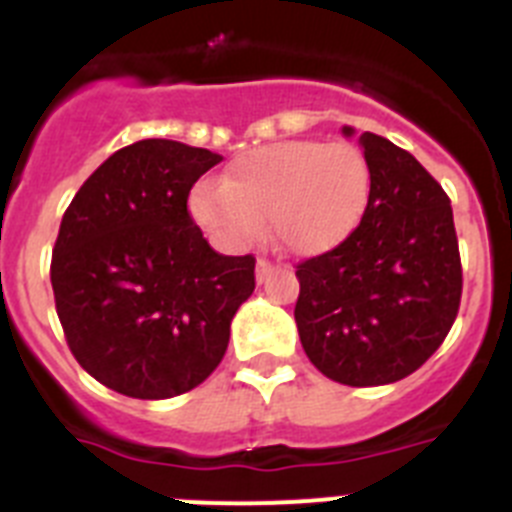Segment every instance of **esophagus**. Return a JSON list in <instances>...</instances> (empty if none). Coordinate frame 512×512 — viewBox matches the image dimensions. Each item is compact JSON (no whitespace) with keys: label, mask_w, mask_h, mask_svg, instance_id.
I'll return each instance as SVG.
<instances>
[{"label":"esophagus","mask_w":512,"mask_h":512,"mask_svg":"<svg viewBox=\"0 0 512 512\" xmlns=\"http://www.w3.org/2000/svg\"><path fill=\"white\" fill-rule=\"evenodd\" d=\"M277 261H269V259H264V256H261L259 261H256V279H259V282H266V279L271 277V271L277 269Z\"/></svg>","instance_id":"1"}]
</instances>
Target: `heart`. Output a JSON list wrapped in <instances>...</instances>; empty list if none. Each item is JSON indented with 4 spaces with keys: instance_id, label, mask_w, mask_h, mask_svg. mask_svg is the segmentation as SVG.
Returning <instances> with one entry per match:
<instances>
[{
    "instance_id": "obj_1",
    "label": "heart",
    "mask_w": 512,
    "mask_h": 512,
    "mask_svg": "<svg viewBox=\"0 0 512 512\" xmlns=\"http://www.w3.org/2000/svg\"><path fill=\"white\" fill-rule=\"evenodd\" d=\"M372 171L346 140H284L230 161L223 182L200 184L189 210L230 246L259 241L264 223L287 251L318 256L354 233L369 205Z\"/></svg>"
}]
</instances>
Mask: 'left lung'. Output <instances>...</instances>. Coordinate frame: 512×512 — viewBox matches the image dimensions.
<instances>
[{"label": "left lung", "mask_w": 512, "mask_h": 512, "mask_svg": "<svg viewBox=\"0 0 512 512\" xmlns=\"http://www.w3.org/2000/svg\"><path fill=\"white\" fill-rule=\"evenodd\" d=\"M359 143L372 171L369 205L341 246L297 264L295 320L325 377L374 387L413 374L449 336L461 256L449 194L418 158L382 135Z\"/></svg>", "instance_id": "8db88e82"}]
</instances>
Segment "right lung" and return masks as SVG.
I'll return each mask as SVG.
<instances>
[{
  "label": "right lung",
  "instance_id": "right-lung-1",
  "mask_svg": "<svg viewBox=\"0 0 512 512\" xmlns=\"http://www.w3.org/2000/svg\"><path fill=\"white\" fill-rule=\"evenodd\" d=\"M223 158L148 138L112 153L66 207L51 259L71 354L99 384L166 400L223 361L256 259L223 256L189 215V192Z\"/></svg>",
  "mask_w": 512,
  "mask_h": 512
}]
</instances>
